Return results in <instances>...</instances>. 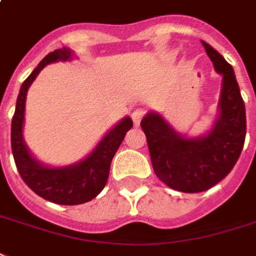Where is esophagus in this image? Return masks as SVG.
I'll return each instance as SVG.
<instances>
[{
  "mask_svg": "<svg viewBox=\"0 0 256 256\" xmlns=\"http://www.w3.org/2000/svg\"><path fill=\"white\" fill-rule=\"evenodd\" d=\"M144 116H146V109H143V108H138V109H135V110L132 112V120H134V122H135L136 126L139 124L140 120H142Z\"/></svg>",
  "mask_w": 256,
  "mask_h": 256,
  "instance_id": "obj_1",
  "label": "esophagus"
}]
</instances>
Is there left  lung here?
Here are the masks:
<instances>
[{"label":"left lung","instance_id":"1","mask_svg":"<svg viewBox=\"0 0 256 256\" xmlns=\"http://www.w3.org/2000/svg\"><path fill=\"white\" fill-rule=\"evenodd\" d=\"M218 74L222 76L220 116L208 134L185 139L155 113L140 126L146 134L154 172L163 184L184 193H200L224 180L238 162L246 140V106L230 63L202 42Z\"/></svg>","mask_w":256,"mask_h":256}]
</instances>
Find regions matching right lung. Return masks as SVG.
Masks as SVG:
<instances>
[{
	"label": "right lung",
	"mask_w": 256,
	"mask_h": 256,
	"mask_svg": "<svg viewBox=\"0 0 256 256\" xmlns=\"http://www.w3.org/2000/svg\"><path fill=\"white\" fill-rule=\"evenodd\" d=\"M68 59H71V51L68 48L55 50L44 58L39 66L21 84L16 110L12 118L10 144L18 174L30 190H34L42 198L59 205H80L92 201L102 192L108 182L113 156L122 143L126 132L134 126V122L130 117L120 121L100 142L89 156L74 166L51 168L34 160L26 150L21 132L24 122L26 92L38 74L48 63Z\"/></svg>",
	"instance_id": "1"
}]
</instances>
